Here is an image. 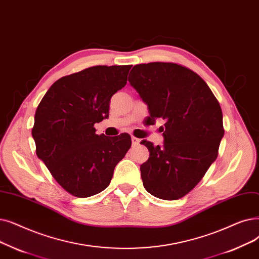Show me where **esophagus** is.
Instances as JSON below:
<instances>
[{
	"label": "esophagus",
	"mask_w": 259,
	"mask_h": 259,
	"mask_svg": "<svg viewBox=\"0 0 259 259\" xmlns=\"http://www.w3.org/2000/svg\"><path fill=\"white\" fill-rule=\"evenodd\" d=\"M131 141H132V145H133V146L139 145L140 142H141V140L138 139V138H136V137H132V138H131Z\"/></svg>",
	"instance_id": "esophagus-1"
}]
</instances>
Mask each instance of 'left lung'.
Masks as SVG:
<instances>
[{
    "label": "left lung",
    "mask_w": 259,
    "mask_h": 259,
    "mask_svg": "<svg viewBox=\"0 0 259 259\" xmlns=\"http://www.w3.org/2000/svg\"><path fill=\"white\" fill-rule=\"evenodd\" d=\"M128 79L148 106L150 125L165 120L163 146L142 141L150 154L141 165L143 185L156 198H182L218 156L224 134L218 100L197 73L174 62L137 64Z\"/></svg>",
    "instance_id": "left-lung-1"
}]
</instances>
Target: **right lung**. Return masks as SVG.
<instances>
[{"label":"right lung","instance_id":"right-lung-1","mask_svg":"<svg viewBox=\"0 0 259 259\" xmlns=\"http://www.w3.org/2000/svg\"><path fill=\"white\" fill-rule=\"evenodd\" d=\"M131 65H96L61 77L40 102L31 130L36 153L67 193L87 198L106 189L129 148L127 133L109 138L94 125L127 83Z\"/></svg>","mask_w":259,"mask_h":259}]
</instances>
